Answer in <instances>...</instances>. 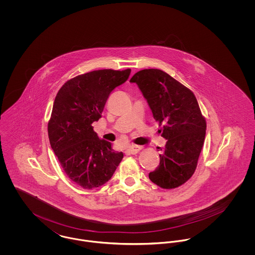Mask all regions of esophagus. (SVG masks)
Segmentation results:
<instances>
[{
    "label": "esophagus",
    "mask_w": 255,
    "mask_h": 255,
    "mask_svg": "<svg viewBox=\"0 0 255 255\" xmlns=\"http://www.w3.org/2000/svg\"><path fill=\"white\" fill-rule=\"evenodd\" d=\"M140 150H141V147H140V146L133 145L128 147V148H127V150H126V152H127L128 154L134 155V154L138 153Z\"/></svg>",
    "instance_id": "34e87169"
}]
</instances>
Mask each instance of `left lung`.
Here are the masks:
<instances>
[{"mask_svg":"<svg viewBox=\"0 0 255 255\" xmlns=\"http://www.w3.org/2000/svg\"><path fill=\"white\" fill-rule=\"evenodd\" d=\"M147 100L167 139L160 149L159 165L149 179L164 189L176 188L194 174L206 137V122L194 94L185 86L158 69L134 73L130 79Z\"/></svg>","mask_w":255,"mask_h":255,"instance_id":"1","label":"left lung"}]
</instances>
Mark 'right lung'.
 Wrapping results in <instances>:
<instances>
[{"mask_svg":"<svg viewBox=\"0 0 255 255\" xmlns=\"http://www.w3.org/2000/svg\"><path fill=\"white\" fill-rule=\"evenodd\" d=\"M131 70H98L68 80L54 99L48 132L49 143L67 176L85 189L109 181L123 158L112 143L99 139L92 126L111 92L123 84Z\"/></svg>","mask_w":255,"mask_h":255,"instance_id":"add662e5","label":"right lung"}]
</instances>
